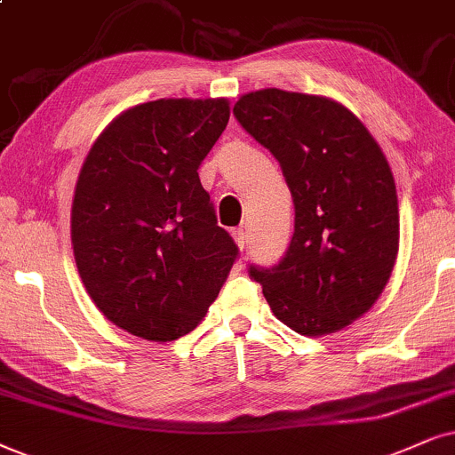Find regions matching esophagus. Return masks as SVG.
Returning <instances> with one entry per match:
<instances>
[{"label":"esophagus","mask_w":455,"mask_h":455,"mask_svg":"<svg viewBox=\"0 0 455 455\" xmlns=\"http://www.w3.org/2000/svg\"><path fill=\"white\" fill-rule=\"evenodd\" d=\"M233 239H235V243H237L241 250H245V245H247V235H245V231L243 228H235L233 231Z\"/></svg>","instance_id":"34e87169"}]
</instances>
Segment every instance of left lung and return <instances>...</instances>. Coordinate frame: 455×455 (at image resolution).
<instances>
[{
  "instance_id": "1",
  "label": "left lung",
  "mask_w": 455,
  "mask_h": 455,
  "mask_svg": "<svg viewBox=\"0 0 455 455\" xmlns=\"http://www.w3.org/2000/svg\"><path fill=\"white\" fill-rule=\"evenodd\" d=\"M283 170L294 235L279 264L250 267L275 317L302 336L340 331L387 287L399 251V201L380 145L325 96L267 88L233 108Z\"/></svg>"
}]
</instances>
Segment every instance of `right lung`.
Listing matches in <instances>:
<instances>
[{"label": "right lung", "instance_id": "add662e5", "mask_svg": "<svg viewBox=\"0 0 455 455\" xmlns=\"http://www.w3.org/2000/svg\"><path fill=\"white\" fill-rule=\"evenodd\" d=\"M228 117L227 99L136 105L84 161L71 208L75 262L100 313L132 336L170 342L193 331L237 260L197 174Z\"/></svg>", "mask_w": 455, "mask_h": 455}]
</instances>
